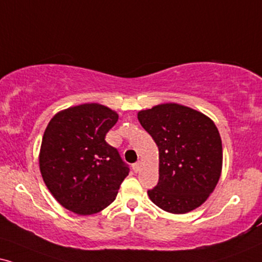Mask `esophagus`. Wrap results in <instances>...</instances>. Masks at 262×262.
<instances>
[{"mask_svg": "<svg viewBox=\"0 0 262 262\" xmlns=\"http://www.w3.org/2000/svg\"><path fill=\"white\" fill-rule=\"evenodd\" d=\"M140 167H141L140 162H135V163L133 164V170L135 171V173H138V171L140 170Z\"/></svg>", "mask_w": 262, "mask_h": 262, "instance_id": "1", "label": "esophagus"}]
</instances>
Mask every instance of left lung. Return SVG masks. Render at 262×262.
<instances>
[{
	"label": "left lung",
	"mask_w": 262,
	"mask_h": 262,
	"mask_svg": "<svg viewBox=\"0 0 262 262\" xmlns=\"http://www.w3.org/2000/svg\"><path fill=\"white\" fill-rule=\"evenodd\" d=\"M138 120L160 151V178L147 191L150 200L168 213L196 209L221 174L223 144L216 125L201 112L173 102L140 111Z\"/></svg>",
	"instance_id": "left-lung-1"
}]
</instances>
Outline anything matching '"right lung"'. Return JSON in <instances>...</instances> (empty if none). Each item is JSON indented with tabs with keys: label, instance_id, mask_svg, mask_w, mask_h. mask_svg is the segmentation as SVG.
Wrapping results in <instances>:
<instances>
[{
	"label": "right lung",
	"instance_id": "right-lung-1",
	"mask_svg": "<svg viewBox=\"0 0 262 262\" xmlns=\"http://www.w3.org/2000/svg\"><path fill=\"white\" fill-rule=\"evenodd\" d=\"M118 115L99 104L66 108L43 134L39 169L53 197L79 215L98 213L117 196L129 174L120 152L105 137Z\"/></svg>",
	"mask_w": 262,
	"mask_h": 262
}]
</instances>
